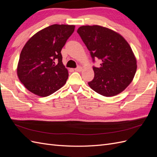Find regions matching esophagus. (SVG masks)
I'll return each mask as SVG.
<instances>
[{
  "mask_svg": "<svg viewBox=\"0 0 157 157\" xmlns=\"http://www.w3.org/2000/svg\"><path fill=\"white\" fill-rule=\"evenodd\" d=\"M75 70L76 71H78V72H80V71H81L82 70V68L81 67H80V66H78V67H77V68H75Z\"/></svg>",
  "mask_w": 157,
  "mask_h": 157,
  "instance_id": "esophagus-1",
  "label": "esophagus"
}]
</instances>
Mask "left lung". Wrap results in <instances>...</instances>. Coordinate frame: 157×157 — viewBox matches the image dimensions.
I'll use <instances>...</instances> for the list:
<instances>
[{
    "label": "left lung",
    "instance_id": "1",
    "mask_svg": "<svg viewBox=\"0 0 157 157\" xmlns=\"http://www.w3.org/2000/svg\"><path fill=\"white\" fill-rule=\"evenodd\" d=\"M77 33L90 51L93 61L101 59L100 67H93L94 79L88 85L103 96L120 94L132 81L137 69L131 47L121 35L99 25L80 27Z\"/></svg>",
    "mask_w": 157,
    "mask_h": 157
}]
</instances>
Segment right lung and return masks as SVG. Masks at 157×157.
I'll use <instances>...</instances> for the list:
<instances>
[{
  "instance_id": "1",
  "label": "right lung",
  "mask_w": 157,
  "mask_h": 157,
  "mask_svg": "<svg viewBox=\"0 0 157 157\" xmlns=\"http://www.w3.org/2000/svg\"><path fill=\"white\" fill-rule=\"evenodd\" d=\"M75 27L63 24L52 25L37 32L23 46L17 74L29 91L46 97L66 83L69 74L62 63L61 51Z\"/></svg>"
}]
</instances>
